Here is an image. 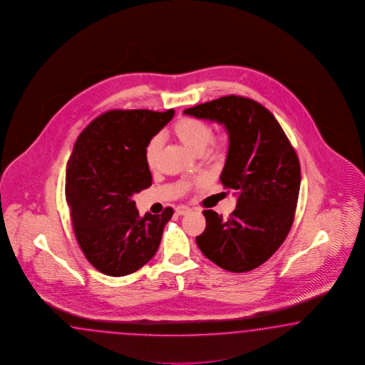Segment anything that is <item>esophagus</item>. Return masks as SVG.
<instances>
[{"label": "esophagus", "mask_w": 365, "mask_h": 365, "mask_svg": "<svg viewBox=\"0 0 365 365\" xmlns=\"http://www.w3.org/2000/svg\"><path fill=\"white\" fill-rule=\"evenodd\" d=\"M192 209L187 205H180L176 207V213L180 215H187Z\"/></svg>", "instance_id": "esophagus-1"}]
</instances>
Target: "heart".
I'll list each match as a JSON object with an SVG mask.
<instances>
[{"mask_svg":"<svg viewBox=\"0 0 365 365\" xmlns=\"http://www.w3.org/2000/svg\"><path fill=\"white\" fill-rule=\"evenodd\" d=\"M170 133L184 147L196 155H201L204 150L213 158H218L227 148L229 138L226 133L212 136V128L207 123L196 118H181L170 128ZM161 141L159 138H152L145 147V161L150 169H155L159 164Z\"/></svg>","mask_w":365,"mask_h":365,"instance_id":"1","label":"heart"}]
</instances>
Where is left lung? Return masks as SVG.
<instances>
[{"label": "left lung", "mask_w": 365, "mask_h": 365, "mask_svg": "<svg viewBox=\"0 0 365 365\" xmlns=\"http://www.w3.org/2000/svg\"><path fill=\"white\" fill-rule=\"evenodd\" d=\"M184 113L224 124L229 150L220 180L238 195L229 218L202 212L206 227L197 245L224 270H254L279 249L294 222L300 187L297 152L274 115L249 98L222 96Z\"/></svg>", "instance_id": "1"}]
</instances>
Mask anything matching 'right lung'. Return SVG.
Masks as SVG:
<instances>
[{
	"instance_id": "1",
	"label": "right lung",
	"mask_w": 365,
	"mask_h": 365,
	"mask_svg": "<svg viewBox=\"0 0 365 365\" xmlns=\"http://www.w3.org/2000/svg\"><path fill=\"white\" fill-rule=\"evenodd\" d=\"M175 111L115 110L90 123L66 169V201L75 237L96 270L123 277L156 254L172 207L141 218L132 196L152 185L145 147Z\"/></svg>"
}]
</instances>
